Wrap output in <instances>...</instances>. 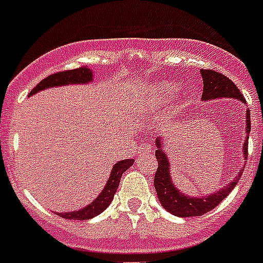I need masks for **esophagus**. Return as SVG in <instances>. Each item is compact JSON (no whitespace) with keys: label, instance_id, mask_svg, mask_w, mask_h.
Here are the masks:
<instances>
[{"label":"esophagus","instance_id":"1","mask_svg":"<svg viewBox=\"0 0 263 263\" xmlns=\"http://www.w3.org/2000/svg\"><path fill=\"white\" fill-rule=\"evenodd\" d=\"M148 151H149V146H148V144H145V142H141V144L137 146L138 155H141V153H144V152H148Z\"/></svg>","mask_w":263,"mask_h":263}]
</instances>
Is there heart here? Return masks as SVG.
Listing matches in <instances>:
<instances>
[{
    "label": "heart",
    "instance_id": "heart-1",
    "mask_svg": "<svg viewBox=\"0 0 263 263\" xmlns=\"http://www.w3.org/2000/svg\"><path fill=\"white\" fill-rule=\"evenodd\" d=\"M175 91V87L172 83H159L153 84L145 93V103L148 106H159L163 103L168 102V99L171 98L172 93Z\"/></svg>",
    "mask_w": 263,
    "mask_h": 263
}]
</instances>
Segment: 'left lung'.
Segmentation results:
<instances>
[{
  "mask_svg": "<svg viewBox=\"0 0 263 263\" xmlns=\"http://www.w3.org/2000/svg\"><path fill=\"white\" fill-rule=\"evenodd\" d=\"M201 76L203 80V91H202V100H212L217 98H234L238 99L240 102L245 103V98L238 89V87L231 81L227 76L216 70H209V69H201ZM246 142L243 145V152L245 157H247V145H249V134L251 129V122H250V110H247L246 114ZM156 159H157V171L155 174V189H156L159 201L164 206L165 211H168L172 215L178 217H195L201 216L203 213L211 212L215 209L222 199L228 197L232 189L238 184V180L240 179L241 174H238L230 184H227L226 187L221 190L216 191L215 194L208 195V197H190L184 195L175 187V184L172 183L171 175H170V161L167 159V155L163 151V141L161 138L156 140Z\"/></svg>",
  "mask_w": 263,
  "mask_h": 263,
  "instance_id": "8db88e82",
  "label": "left lung"
}]
</instances>
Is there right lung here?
I'll use <instances>...</instances> for the list:
<instances>
[{
	"label": "right lung",
	"mask_w": 263,
	"mask_h": 263,
	"mask_svg": "<svg viewBox=\"0 0 263 263\" xmlns=\"http://www.w3.org/2000/svg\"><path fill=\"white\" fill-rule=\"evenodd\" d=\"M92 70L88 66L85 68L73 69V70H64V72L54 73L50 74L48 77L43 79L41 83L37 84L36 87L33 88L32 91L29 92V95L37 93L39 91L47 89V88L52 87H62V85H68V84H87L92 81ZM134 163L133 159H126V160L118 161L117 164H114L112 171L110 174V178L107 180V184L104 186L103 191L96 197L93 202H91L88 206L80 209L76 212H66V213H58V216L68 220H89V218L95 217V216L100 215L104 209L111 203L114 194L117 193V189L121 182L122 174L132 167Z\"/></svg>",
	"instance_id": "add662e5"
}]
</instances>
